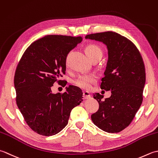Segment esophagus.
Segmentation results:
<instances>
[{
  "mask_svg": "<svg viewBox=\"0 0 158 158\" xmlns=\"http://www.w3.org/2000/svg\"><path fill=\"white\" fill-rule=\"evenodd\" d=\"M83 98L85 99H89L91 98V95H90V93L87 91H85L83 93Z\"/></svg>",
  "mask_w": 158,
  "mask_h": 158,
  "instance_id": "34e87169",
  "label": "esophagus"
}]
</instances>
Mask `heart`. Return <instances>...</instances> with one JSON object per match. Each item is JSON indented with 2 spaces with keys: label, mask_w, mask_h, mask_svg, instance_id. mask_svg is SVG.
I'll list each match as a JSON object with an SVG mask.
<instances>
[{
  "label": "heart",
  "mask_w": 158,
  "mask_h": 158,
  "mask_svg": "<svg viewBox=\"0 0 158 158\" xmlns=\"http://www.w3.org/2000/svg\"><path fill=\"white\" fill-rule=\"evenodd\" d=\"M85 52L86 55L90 59H93L95 57L102 56L103 52L100 47L97 45L91 44L86 48ZM96 77L93 75H84L79 77L75 82L76 85L80 88L89 89L91 88L92 84L95 82Z\"/></svg>",
  "instance_id": "b5f03b06"
}]
</instances>
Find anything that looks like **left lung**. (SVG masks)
<instances>
[{
  "instance_id": "left-lung-1",
  "label": "left lung",
  "mask_w": 158,
  "mask_h": 158,
  "mask_svg": "<svg viewBox=\"0 0 158 158\" xmlns=\"http://www.w3.org/2000/svg\"><path fill=\"white\" fill-rule=\"evenodd\" d=\"M86 40L99 41L108 50V61L100 87L111 91L110 98L95 93L99 103L93 123L103 131L118 133L133 120L143 102L145 69L139 51L128 39L115 32L88 35Z\"/></svg>"
}]
</instances>
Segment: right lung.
I'll return each mask as SVG.
<instances>
[{
  "mask_svg": "<svg viewBox=\"0 0 158 158\" xmlns=\"http://www.w3.org/2000/svg\"><path fill=\"white\" fill-rule=\"evenodd\" d=\"M82 40V37L46 35L31 44L18 63L14 76L16 104L28 126L39 134L60 132L72 109L83 100L81 89L75 86H67L63 94L51 91L65 73L67 54Z\"/></svg>",
  "mask_w": 158,
  "mask_h": 158,
  "instance_id": "1",
  "label": "right lung"
}]
</instances>
